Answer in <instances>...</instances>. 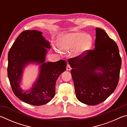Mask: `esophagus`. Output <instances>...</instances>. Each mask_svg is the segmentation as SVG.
I'll return each mask as SVG.
<instances>
[{
  "label": "esophagus",
  "instance_id": "obj_1",
  "mask_svg": "<svg viewBox=\"0 0 127 127\" xmlns=\"http://www.w3.org/2000/svg\"><path fill=\"white\" fill-rule=\"evenodd\" d=\"M66 69V70H70V69H71V68H70L69 64H67Z\"/></svg>",
  "mask_w": 127,
  "mask_h": 127
}]
</instances>
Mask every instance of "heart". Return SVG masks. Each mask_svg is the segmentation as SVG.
<instances>
[{"mask_svg": "<svg viewBox=\"0 0 127 127\" xmlns=\"http://www.w3.org/2000/svg\"><path fill=\"white\" fill-rule=\"evenodd\" d=\"M92 38L89 34L74 32L65 34L59 37L58 46L59 50L64 52L75 49L74 54L83 56L91 49Z\"/></svg>", "mask_w": 127, "mask_h": 127, "instance_id": "1", "label": "heart"}]
</instances>
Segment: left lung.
Returning <instances> with one entry per match:
<instances>
[{
	"label": "left lung",
	"mask_w": 127,
	"mask_h": 127,
	"mask_svg": "<svg viewBox=\"0 0 127 127\" xmlns=\"http://www.w3.org/2000/svg\"><path fill=\"white\" fill-rule=\"evenodd\" d=\"M68 63L79 101L97 105L115 91L119 82L121 57L117 44L103 30L96 28L94 49L83 56L69 59Z\"/></svg>",
	"instance_id": "1"
}]
</instances>
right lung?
I'll return each instance as SVG.
<instances>
[{
	"instance_id": "obj_1",
	"label": "right lung",
	"mask_w": 127,
	"mask_h": 127,
	"mask_svg": "<svg viewBox=\"0 0 127 127\" xmlns=\"http://www.w3.org/2000/svg\"><path fill=\"white\" fill-rule=\"evenodd\" d=\"M36 30L21 32L10 49L8 54V77L13 92L17 97L27 104L39 106L46 104L54 97L56 82L66 70V63L60 60L45 62L50 42ZM41 64L40 73L33 87L23 91L20 87L23 69L28 64Z\"/></svg>"
}]
</instances>
